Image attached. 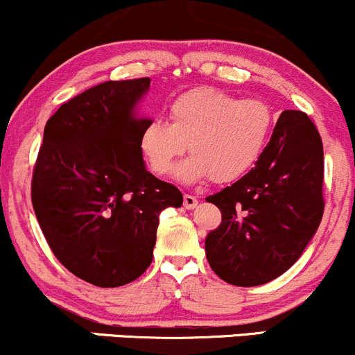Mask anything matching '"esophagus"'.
<instances>
[{"label": "esophagus", "mask_w": 355, "mask_h": 355, "mask_svg": "<svg viewBox=\"0 0 355 355\" xmlns=\"http://www.w3.org/2000/svg\"><path fill=\"white\" fill-rule=\"evenodd\" d=\"M198 205V198L197 197H193V195H183V207H185V209H195V207Z\"/></svg>", "instance_id": "esophagus-1"}]
</instances>
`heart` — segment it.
Listing matches in <instances>:
<instances>
[{"label": "heart", "instance_id": "obj_1", "mask_svg": "<svg viewBox=\"0 0 355 355\" xmlns=\"http://www.w3.org/2000/svg\"><path fill=\"white\" fill-rule=\"evenodd\" d=\"M274 115L266 101L239 100L214 88L182 93L168 107V123L150 121L140 137V146L150 168L164 175L189 150L173 175L193 183L211 177L217 183L242 178L266 148Z\"/></svg>", "mask_w": 355, "mask_h": 355}]
</instances>
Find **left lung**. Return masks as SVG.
I'll return each instance as SVG.
<instances>
[{"label":"left lung","instance_id":"left-lung-1","mask_svg":"<svg viewBox=\"0 0 355 355\" xmlns=\"http://www.w3.org/2000/svg\"><path fill=\"white\" fill-rule=\"evenodd\" d=\"M324 148L305 113L285 110L254 168L207 197L222 223L205 239L211 270L239 287L287 272L311 242L324 214Z\"/></svg>","mask_w":355,"mask_h":355}]
</instances>
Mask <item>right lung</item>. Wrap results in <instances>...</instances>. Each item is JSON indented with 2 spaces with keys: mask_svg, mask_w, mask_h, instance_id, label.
Returning <instances> with one entry per match:
<instances>
[{
  "mask_svg": "<svg viewBox=\"0 0 355 355\" xmlns=\"http://www.w3.org/2000/svg\"><path fill=\"white\" fill-rule=\"evenodd\" d=\"M150 78L105 81L46 121L31 202L44 239L71 274L96 287L138 279L153 259L160 211L180 190L146 170L137 105Z\"/></svg>",
  "mask_w": 355,
  "mask_h": 355,
  "instance_id": "1",
  "label": "right lung"
}]
</instances>
